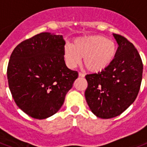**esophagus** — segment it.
<instances>
[{"label": "esophagus", "instance_id": "obj_1", "mask_svg": "<svg viewBox=\"0 0 147 147\" xmlns=\"http://www.w3.org/2000/svg\"><path fill=\"white\" fill-rule=\"evenodd\" d=\"M78 76H79L80 77L84 78L85 76V74L84 73H82V72H79V73H78Z\"/></svg>", "mask_w": 147, "mask_h": 147}]
</instances>
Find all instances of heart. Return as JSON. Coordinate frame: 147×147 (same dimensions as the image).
<instances>
[{
	"mask_svg": "<svg viewBox=\"0 0 147 147\" xmlns=\"http://www.w3.org/2000/svg\"><path fill=\"white\" fill-rule=\"evenodd\" d=\"M117 52V45L111 39L101 35L77 38L71 45L65 48L63 57L66 64L74 68L84 57V64L89 71L100 72L112 63Z\"/></svg>",
	"mask_w": 147,
	"mask_h": 147,
	"instance_id": "1",
	"label": "heart"
}]
</instances>
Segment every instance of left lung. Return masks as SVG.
<instances>
[{"label":"left lung","instance_id":"left-lung-1","mask_svg":"<svg viewBox=\"0 0 147 147\" xmlns=\"http://www.w3.org/2000/svg\"><path fill=\"white\" fill-rule=\"evenodd\" d=\"M119 47L112 63L104 71L85 76V98L91 111L102 119L121 114L134 102L142 81L143 63L132 43L113 34Z\"/></svg>","mask_w":147,"mask_h":147}]
</instances>
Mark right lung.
<instances>
[{"instance_id":"right-lung-1","label":"right lung","mask_w":147,"mask_h":147,"mask_svg":"<svg viewBox=\"0 0 147 147\" xmlns=\"http://www.w3.org/2000/svg\"><path fill=\"white\" fill-rule=\"evenodd\" d=\"M63 36L41 33L13 50L7 67L9 87L26 114L42 119L54 115L78 78L66 66Z\"/></svg>"}]
</instances>
